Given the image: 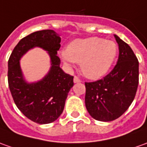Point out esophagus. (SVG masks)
Here are the masks:
<instances>
[{
	"label": "esophagus",
	"mask_w": 147,
	"mask_h": 147,
	"mask_svg": "<svg viewBox=\"0 0 147 147\" xmlns=\"http://www.w3.org/2000/svg\"><path fill=\"white\" fill-rule=\"evenodd\" d=\"M73 80H74V83H80V82H81V80H80V79H79L77 76H75V77H74Z\"/></svg>",
	"instance_id": "34e87169"
}]
</instances>
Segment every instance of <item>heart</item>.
Instances as JSON below:
<instances>
[{
    "mask_svg": "<svg viewBox=\"0 0 147 147\" xmlns=\"http://www.w3.org/2000/svg\"><path fill=\"white\" fill-rule=\"evenodd\" d=\"M118 47L113 41L91 37L76 39L62 50V59L69 65L80 63L84 76L91 80L103 77L111 68L117 55Z\"/></svg>",
    "mask_w": 147,
    "mask_h": 147,
    "instance_id": "heart-1",
    "label": "heart"
}]
</instances>
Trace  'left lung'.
<instances>
[{
	"label": "left lung",
	"instance_id": "1",
	"mask_svg": "<svg viewBox=\"0 0 147 147\" xmlns=\"http://www.w3.org/2000/svg\"><path fill=\"white\" fill-rule=\"evenodd\" d=\"M119 47L117 63L106 76L85 82V105L94 119L111 121L128 109L138 85V60L131 47L114 35Z\"/></svg>",
	"mask_w": 147,
	"mask_h": 147
}]
</instances>
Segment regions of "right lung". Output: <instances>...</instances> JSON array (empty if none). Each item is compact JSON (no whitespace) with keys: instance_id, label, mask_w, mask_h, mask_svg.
Segmentation results:
<instances>
[{"instance_id":"add662e5","label":"right lung","mask_w":147,"mask_h":147,"mask_svg":"<svg viewBox=\"0 0 147 147\" xmlns=\"http://www.w3.org/2000/svg\"><path fill=\"white\" fill-rule=\"evenodd\" d=\"M60 42V37L51 30L34 32L19 41L8 61V83L15 105L27 118L38 124L51 123L61 115L67 94L74 85L73 76L59 67L57 51ZM35 46L49 51L52 67L42 81L28 84L23 79L19 60Z\"/></svg>"}]
</instances>
